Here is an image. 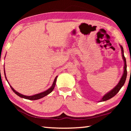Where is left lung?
<instances>
[{
    "instance_id": "1",
    "label": "left lung",
    "mask_w": 131,
    "mask_h": 131,
    "mask_svg": "<svg viewBox=\"0 0 131 131\" xmlns=\"http://www.w3.org/2000/svg\"><path fill=\"white\" fill-rule=\"evenodd\" d=\"M121 49V53H122V57H123V59L124 61V73L123 76H122L121 78L120 79V80L118 82V83L117 85L113 89H112V90L107 92V94H106L104 96L102 97L101 100L100 102H103V101H106L107 100H108L114 96L117 93L119 92V91L120 90L121 87L124 85V83H125L126 79H127V63H126V59L125 57H124V50H123V47H122L121 46H120Z\"/></svg>"
}]
</instances>
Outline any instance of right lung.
<instances>
[{"label":"right lung","mask_w":131,"mask_h":131,"mask_svg":"<svg viewBox=\"0 0 131 131\" xmlns=\"http://www.w3.org/2000/svg\"><path fill=\"white\" fill-rule=\"evenodd\" d=\"M4 76H5V78L6 79V80L7 81V78H6V73H5V71H4ZM58 76H57L56 77H55V78L54 79V82H53L52 83V85L51 87L49 89H48L47 90L45 91H44L43 92H41V93H39V94H36V95H32V96H26V95H23V94H21L20 93L18 92L17 91H16L14 88H13L12 86H10L11 88H12V90L13 91V92H14L15 94H17L18 96H19V97H23V98H24V99H29V100H37V99H39L40 98H42V97H43L44 96H47V95H48L49 94H50L51 92L53 90H54V88L55 87V84H56V81H57V78ZM9 84V83H8Z\"/></svg>","instance_id":"1"}]
</instances>
